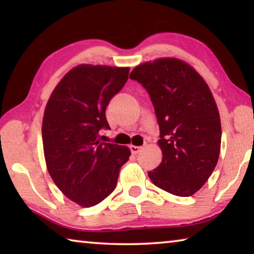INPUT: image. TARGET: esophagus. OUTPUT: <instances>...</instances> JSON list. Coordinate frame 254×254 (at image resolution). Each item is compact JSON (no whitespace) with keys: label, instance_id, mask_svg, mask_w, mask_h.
Segmentation results:
<instances>
[{"label":"esophagus","instance_id":"1","mask_svg":"<svg viewBox=\"0 0 254 254\" xmlns=\"http://www.w3.org/2000/svg\"><path fill=\"white\" fill-rule=\"evenodd\" d=\"M130 149H131V152L132 153H139L141 150L143 149V147H141V145H133V144H131L130 145Z\"/></svg>","mask_w":254,"mask_h":254}]
</instances>
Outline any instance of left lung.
I'll list each match as a JSON object with an SVG mask.
<instances>
[{
	"label": "left lung",
	"instance_id": "obj_1",
	"mask_svg": "<svg viewBox=\"0 0 254 254\" xmlns=\"http://www.w3.org/2000/svg\"><path fill=\"white\" fill-rule=\"evenodd\" d=\"M130 78L147 89L160 128L162 160L150 180L173 195H194L221 152L220 113L208 85L189 64L169 57L140 64Z\"/></svg>",
	"mask_w": 254,
	"mask_h": 254
}]
</instances>
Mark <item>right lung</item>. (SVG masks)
<instances>
[{"mask_svg": "<svg viewBox=\"0 0 254 254\" xmlns=\"http://www.w3.org/2000/svg\"><path fill=\"white\" fill-rule=\"evenodd\" d=\"M128 71L81 64L60 79L47 102L41 130L47 169L63 194L83 207L113 192L131 156L127 147L100 141L101 128H110L106 106Z\"/></svg>", "mask_w": 254, "mask_h": 254, "instance_id": "add662e5", "label": "right lung"}]
</instances>
